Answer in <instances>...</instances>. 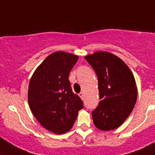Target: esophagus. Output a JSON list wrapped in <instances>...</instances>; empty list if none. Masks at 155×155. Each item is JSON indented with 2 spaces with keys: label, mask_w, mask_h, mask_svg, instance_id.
<instances>
[{
  "label": "esophagus",
  "mask_w": 155,
  "mask_h": 155,
  "mask_svg": "<svg viewBox=\"0 0 155 155\" xmlns=\"http://www.w3.org/2000/svg\"><path fill=\"white\" fill-rule=\"evenodd\" d=\"M79 96L81 97V99H84V93H83V92H80V93L79 94Z\"/></svg>",
  "instance_id": "34e87169"
}]
</instances>
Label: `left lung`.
<instances>
[{
	"instance_id": "8db88e82",
	"label": "left lung",
	"mask_w": 155,
	"mask_h": 155,
	"mask_svg": "<svg viewBox=\"0 0 155 155\" xmlns=\"http://www.w3.org/2000/svg\"><path fill=\"white\" fill-rule=\"evenodd\" d=\"M97 75L101 101L92 111L94 124L109 131L118 128L136 105L137 88L131 70L122 60L107 52L85 57Z\"/></svg>"
}]
</instances>
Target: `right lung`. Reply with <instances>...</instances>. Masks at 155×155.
<instances>
[{
  "instance_id": "obj_1",
  "label": "right lung",
  "mask_w": 155,
  "mask_h": 155,
  "mask_svg": "<svg viewBox=\"0 0 155 155\" xmlns=\"http://www.w3.org/2000/svg\"><path fill=\"white\" fill-rule=\"evenodd\" d=\"M78 56L53 53L34 72L29 84L31 112L44 128L56 134L69 131L84 108V102L71 87L68 75Z\"/></svg>"
}]
</instances>
